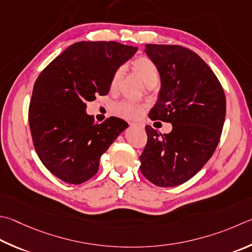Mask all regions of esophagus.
I'll list each match as a JSON object with an SVG mask.
<instances>
[{"label":"esophagus","mask_w":252,"mask_h":252,"mask_svg":"<svg viewBox=\"0 0 252 252\" xmlns=\"http://www.w3.org/2000/svg\"><path fill=\"white\" fill-rule=\"evenodd\" d=\"M131 126H136V127H140V129H143V127H144L143 123H138V122L131 123Z\"/></svg>","instance_id":"esophagus-1"}]
</instances>
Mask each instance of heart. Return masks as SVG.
<instances>
[{
	"instance_id": "obj_1",
	"label": "heart",
	"mask_w": 252,
	"mask_h": 252,
	"mask_svg": "<svg viewBox=\"0 0 252 252\" xmlns=\"http://www.w3.org/2000/svg\"><path fill=\"white\" fill-rule=\"evenodd\" d=\"M132 67H133L134 71L141 77V79L143 80L144 84L148 86L149 88H152V87H154L158 84V78H159L158 68L150 58L148 57L136 58L132 62ZM123 71H125L123 67L118 68V69L114 71L110 81L111 91L117 90L119 82H120L122 78ZM113 109L119 116L126 119H138L141 117V114L143 113V110H144V108L142 104L132 102V101H126V100L114 104Z\"/></svg>"
}]
</instances>
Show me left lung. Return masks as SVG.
<instances>
[{"label": "left lung", "instance_id": "8db88e82", "mask_svg": "<svg viewBox=\"0 0 252 252\" xmlns=\"http://www.w3.org/2000/svg\"><path fill=\"white\" fill-rule=\"evenodd\" d=\"M145 54L158 68L161 89L151 120L172 123L167 134L151 126L140 161L141 173L154 185H181L200 171L220 139L226 98L220 82L197 54L178 45L146 44Z\"/></svg>", "mask_w": 252, "mask_h": 252}]
</instances>
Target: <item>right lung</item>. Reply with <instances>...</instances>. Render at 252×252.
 I'll use <instances>...</instances> for the list:
<instances>
[{
	"instance_id": "right-lung-1",
	"label": "right lung",
	"mask_w": 252,
	"mask_h": 252,
	"mask_svg": "<svg viewBox=\"0 0 252 252\" xmlns=\"http://www.w3.org/2000/svg\"><path fill=\"white\" fill-rule=\"evenodd\" d=\"M136 50L117 42L75 43L36 79L29 109L32 139L40 161L59 180H90L101 155L127 127L116 117L95 123L86 108L95 95L108 94L114 71Z\"/></svg>"
}]
</instances>
